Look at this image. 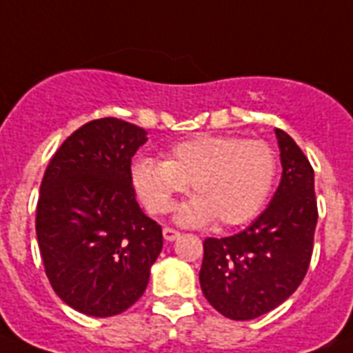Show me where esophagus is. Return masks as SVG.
Masks as SVG:
<instances>
[{
  "label": "esophagus",
  "mask_w": 353,
  "mask_h": 353,
  "mask_svg": "<svg viewBox=\"0 0 353 353\" xmlns=\"http://www.w3.org/2000/svg\"><path fill=\"white\" fill-rule=\"evenodd\" d=\"M179 236V232L176 231V229H170V227H165L163 229V238H165L166 241H174Z\"/></svg>",
  "instance_id": "1"
}]
</instances>
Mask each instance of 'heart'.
I'll return each mask as SVG.
<instances>
[{"label": "heart", "instance_id": "obj_1", "mask_svg": "<svg viewBox=\"0 0 353 353\" xmlns=\"http://www.w3.org/2000/svg\"><path fill=\"white\" fill-rule=\"evenodd\" d=\"M276 159L260 141L229 135H198L177 143L166 161L141 157L132 183L152 214H165L190 185L194 198L176 212L181 225L238 227L263 209L273 190Z\"/></svg>", "mask_w": 353, "mask_h": 353}]
</instances>
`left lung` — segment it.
I'll return each mask as SVG.
<instances>
[{
	"label": "left lung",
	"mask_w": 353,
	"mask_h": 353,
	"mask_svg": "<svg viewBox=\"0 0 353 353\" xmlns=\"http://www.w3.org/2000/svg\"><path fill=\"white\" fill-rule=\"evenodd\" d=\"M282 177L271 203L245 231L203 241L199 284L216 312L251 321L290 299L306 276L317 225L310 161L282 130H274Z\"/></svg>",
	"instance_id": "1"
}]
</instances>
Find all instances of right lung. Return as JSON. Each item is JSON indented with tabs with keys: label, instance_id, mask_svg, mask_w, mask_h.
I'll return each instance as SVG.
<instances>
[{
	"label": "right lung",
	"instance_id": "add662e5",
	"mask_svg": "<svg viewBox=\"0 0 353 353\" xmlns=\"http://www.w3.org/2000/svg\"><path fill=\"white\" fill-rule=\"evenodd\" d=\"M121 119H97L52 155L36 207V236L52 290L90 317H113L143 296L163 231L139 207L132 157L148 137Z\"/></svg>",
	"mask_w": 353,
	"mask_h": 353
}]
</instances>
